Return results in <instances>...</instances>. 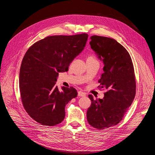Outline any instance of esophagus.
<instances>
[{"label": "esophagus", "mask_w": 155, "mask_h": 155, "mask_svg": "<svg viewBox=\"0 0 155 155\" xmlns=\"http://www.w3.org/2000/svg\"><path fill=\"white\" fill-rule=\"evenodd\" d=\"M78 96L79 97H83V96H86V94L85 92H82V91H79L78 92Z\"/></svg>", "instance_id": "esophagus-1"}]
</instances>
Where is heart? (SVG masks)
Segmentation results:
<instances>
[{"mask_svg":"<svg viewBox=\"0 0 155 155\" xmlns=\"http://www.w3.org/2000/svg\"><path fill=\"white\" fill-rule=\"evenodd\" d=\"M88 58H92V57H89Z\"/></svg>","mask_w":155,"mask_h":155,"instance_id":"b5f03b06","label":"heart"}]
</instances>
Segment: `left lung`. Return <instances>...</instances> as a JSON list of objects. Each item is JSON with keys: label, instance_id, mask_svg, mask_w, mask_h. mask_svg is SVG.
I'll return each instance as SVG.
<instances>
[{"label": "left lung", "instance_id": "obj_1", "mask_svg": "<svg viewBox=\"0 0 155 155\" xmlns=\"http://www.w3.org/2000/svg\"><path fill=\"white\" fill-rule=\"evenodd\" d=\"M91 48L104 63L100 88L107 92L103 99L94 100L88 95L91 105L87 112L88 124L98 129L116 125L122 120L136 94L133 64L124 46L109 37L93 35Z\"/></svg>", "mask_w": 155, "mask_h": 155}]
</instances>
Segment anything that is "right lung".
Masks as SVG:
<instances>
[{
	"label": "right lung",
	"instance_id": "obj_1",
	"mask_svg": "<svg viewBox=\"0 0 155 155\" xmlns=\"http://www.w3.org/2000/svg\"><path fill=\"white\" fill-rule=\"evenodd\" d=\"M87 34L53 35L36 42L26 52L19 72V88L23 106L37 122L53 126L65 116L64 108L78 95L73 87L55 83L59 72L68 71L74 59L83 50Z\"/></svg>",
	"mask_w": 155,
	"mask_h": 155
}]
</instances>
